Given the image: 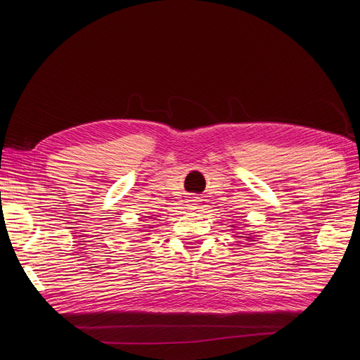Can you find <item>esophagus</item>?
<instances>
[{"mask_svg": "<svg viewBox=\"0 0 360 360\" xmlns=\"http://www.w3.org/2000/svg\"><path fill=\"white\" fill-rule=\"evenodd\" d=\"M197 205V200H191V202H189V207H195Z\"/></svg>", "mask_w": 360, "mask_h": 360, "instance_id": "esophagus-1", "label": "esophagus"}]
</instances>
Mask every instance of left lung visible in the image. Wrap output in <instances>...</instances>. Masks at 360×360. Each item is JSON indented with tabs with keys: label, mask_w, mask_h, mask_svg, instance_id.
Masks as SVG:
<instances>
[{
	"label": "left lung",
	"mask_w": 360,
	"mask_h": 360,
	"mask_svg": "<svg viewBox=\"0 0 360 360\" xmlns=\"http://www.w3.org/2000/svg\"><path fill=\"white\" fill-rule=\"evenodd\" d=\"M231 226H234V225H231ZM248 238V240H250V238H252V237H246Z\"/></svg>",
	"instance_id": "8db88e82"
}]
</instances>
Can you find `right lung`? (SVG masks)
<instances>
[{"instance_id": "add662e5", "label": "right lung", "mask_w": 360, "mask_h": 360, "mask_svg": "<svg viewBox=\"0 0 360 360\" xmlns=\"http://www.w3.org/2000/svg\"><path fill=\"white\" fill-rule=\"evenodd\" d=\"M147 228H148V226H147Z\"/></svg>"}]
</instances>
